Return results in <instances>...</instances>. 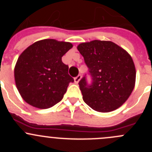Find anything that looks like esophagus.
Segmentation results:
<instances>
[{
	"instance_id": "1",
	"label": "esophagus",
	"mask_w": 152,
	"mask_h": 152,
	"mask_svg": "<svg viewBox=\"0 0 152 152\" xmlns=\"http://www.w3.org/2000/svg\"><path fill=\"white\" fill-rule=\"evenodd\" d=\"M81 79H82V76H81V75H79V76H76V78H74V82H75V83H79V82H80V80Z\"/></svg>"
}]
</instances>
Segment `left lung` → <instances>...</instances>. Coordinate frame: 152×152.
Returning <instances> with one entry per match:
<instances>
[{
  "mask_svg": "<svg viewBox=\"0 0 152 152\" xmlns=\"http://www.w3.org/2000/svg\"><path fill=\"white\" fill-rule=\"evenodd\" d=\"M93 77L87 85L85 77L79 85L84 102L99 113L117 110L134 90L136 70L131 55L111 41L95 40L77 46Z\"/></svg>",
  "mask_w": 152,
  "mask_h": 152,
  "instance_id": "obj_1",
  "label": "left lung"
}]
</instances>
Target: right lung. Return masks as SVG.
Instances as JSON below:
<instances>
[{
    "label": "right lung",
    "mask_w": 152,
    "mask_h": 152,
    "mask_svg": "<svg viewBox=\"0 0 152 152\" xmlns=\"http://www.w3.org/2000/svg\"><path fill=\"white\" fill-rule=\"evenodd\" d=\"M73 46L71 42L45 39L21 53L14 74L18 92L26 103L48 109L62 100L67 86L74 81L62 57Z\"/></svg>",
    "instance_id": "1"
}]
</instances>
